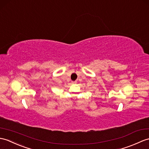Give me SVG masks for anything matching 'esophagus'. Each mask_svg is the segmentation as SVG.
<instances>
[{"instance_id": "1", "label": "esophagus", "mask_w": 149, "mask_h": 149, "mask_svg": "<svg viewBox=\"0 0 149 149\" xmlns=\"http://www.w3.org/2000/svg\"><path fill=\"white\" fill-rule=\"evenodd\" d=\"M72 84H75V83H77V81H72Z\"/></svg>"}]
</instances>
